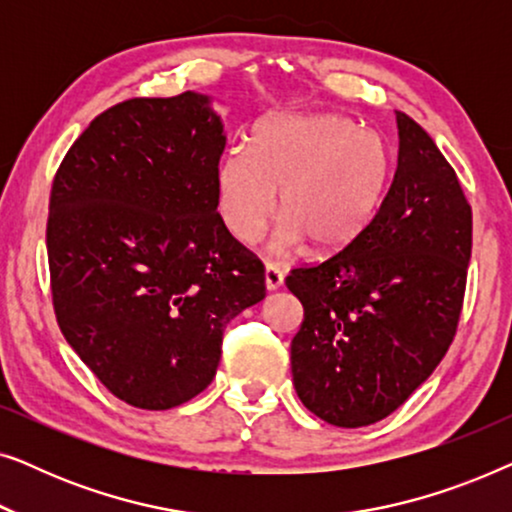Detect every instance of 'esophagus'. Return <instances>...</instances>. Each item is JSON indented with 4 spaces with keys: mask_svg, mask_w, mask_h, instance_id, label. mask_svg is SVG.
<instances>
[{
    "mask_svg": "<svg viewBox=\"0 0 512 512\" xmlns=\"http://www.w3.org/2000/svg\"><path fill=\"white\" fill-rule=\"evenodd\" d=\"M282 284H284V272L279 270L275 263L265 265V286H268V291H277Z\"/></svg>",
    "mask_w": 512,
    "mask_h": 512,
    "instance_id": "obj_1",
    "label": "esophagus"
}]
</instances>
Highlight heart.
Here are the masks:
<instances>
[{"mask_svg":"<svg viewBox=\"0 0 512 512\" xmlns=\"http://www.w3.org/2000/svg\"><path fill=\"white\" fill-rule=\"evenodd\" d=\"M384 184L382 139L342 114L268 116L249 149L230 146L219 163L223 219L244 244L261 240L282 191L277 249L305 237L321 251L347 247L373 219Z\"/></svg>","mask_w":512,"mask_h":512,"instance_id":"b5f03b06","label":"heart"}]
</instances>
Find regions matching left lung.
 <instances>
[{
  "label": "left lung",
  "mask_w": 512,
  "mask_h": 512,
  "mask_svg": "<svg viewBox=\"0 0 512 512\" xmlns=\"http://www.w3.org/2000/svg\"><path fill=\"white\" fill-rule=\"evenodd\" d=\"M396 123V170L373 219L286 277L305 310L291 342L298 398L342 429L401 408L443 361L464 307L471 205L433 139L401 111Z\"/></svg>",
  "instance_id": "1"
}]
</instances>
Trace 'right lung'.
<instances>
[{"label": "right lung", "instance_id": "right-lung-1", "mask_svg": "<svg viewBox=\"0 0 512 512\" xmlns=\"http://www.w3.org/2000/svg\"><path fill=\"white\" fill-rule=\"evenodd\" d=\"M223 149L205 95L132 97L95 116L55 172V319L132 408L170 410L207 389L228 321L265 298L261 258L216 212Z\"/></svg>", "mask_w": 512, "mask_h": 512}]
</instances>
